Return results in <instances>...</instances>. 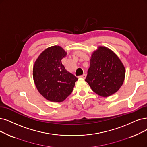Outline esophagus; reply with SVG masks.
Segmentation results:
<instances>
[{
    "instance_id": "obj_1",
    "label": "esophagus",
    "mask_w": 147,
    "mask_h": 147,
    "mask_svg": "<svg viewBox=\"0 0 147 147\" xmlns=\"http://www.w3.org/2000/svg\"><path fill=\"white\" fill-rule=\"evenodd\" d=\"M86 74H84L83 75H81V76H79V78H82V79H85L86 78Z\"/></svg>"
}]
</instances>
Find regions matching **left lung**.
I'll list each match as a JSON object with an SVG mask.
<instances>
[{"instance_id":"left-lung-1","label":"left lung","mask_w":147,"mask_h":147,"mask_svg":"<svg viewBox=\"0 0 147 147\" xmlns=\"http://www.w3.org/2000/svg\"><path fill=\"white\" fill-rule=\"evenodd\" d=\"M85 81L94 93L108 97L120 89L125 76L121 59L110 48L99 46L93 52Z\"/></svg>"}]
</instances>
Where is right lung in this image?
<instances>
[{"label": "right lung", "mask_w": 147, "mask_h": 147, "mask_svg": "<svg viewBox=\"0 0 147 147\" xmlns=\"http://www.w3.org/2000/svg\"><path fill=\"white\" fill-rule=\"evenodd\" d=\"M67 52L54 45L42 51L34 62L32 76L39 93L47 100L62 102L72 93L78 79L65 69L61 60Z\"/></svg>", "instance_id": "1"}]
</instances>
